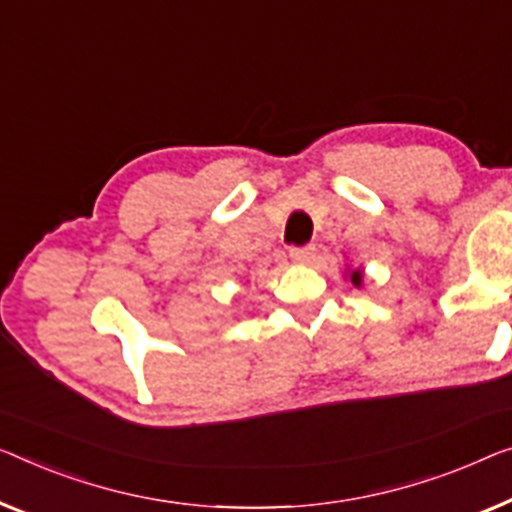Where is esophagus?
Returning a JSON list of instances; mask_svg holds the SVG:
<instances>
[{"label": "esophagus", "mask_w": 512, "mask_h": 512, "mask_svg": "<svg viewBox=\"0 0 512 512\" xmlns=\"http://www.w3.org/2000/svg\"><path fill=\"white\" fill-rule=\"evenodd\" d=\"M289 257H292L294 264H310L315 259V246H301L289 250Z\"/></svg>", "instance_id": "esophagus-1"}]
</instances>
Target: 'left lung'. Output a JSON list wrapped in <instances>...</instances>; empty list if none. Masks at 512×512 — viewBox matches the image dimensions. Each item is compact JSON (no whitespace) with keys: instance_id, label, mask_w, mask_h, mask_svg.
<instances>
[{"instance_id":"8db88e82","label":"left lung","mask_w":512,"mask_h":512,"mask_svg":"<svg viewBox=\"0 0 512 512\" xmlns=\"http://www.w3.org/2000/svg\"><path fill=\"white\" fill-rule=\"evenodd\" d=\"M345 278L352 282L356 289H361L365 285V273H363L361 266H358V269H349V264H347L345 266Z\"/></svg>"}]
</instances>
